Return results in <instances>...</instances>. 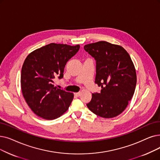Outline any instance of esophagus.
Wrapping results in <instances>:
<instances>
[{
  "label": "esophagus",
  "instance_id": "esophagus-1",
  "mask_svg": "<svg viewBox=\"0 0 160 160\" xmlns=\"http://www.w3.org/2000/svg\"><path fill=\"white\" fill-rule=\"evenodd\" d=\"M74 95H75L76 96L78 97V96H80V92H77V93H74Z\"/></svg>",
  "mask_w": 160,
  "mask_h": 160
}]
</instances>
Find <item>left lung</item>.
Masks as SVG:
<instances>
[{
	"label": "left lung",
	"instance_id": "left-lung-1",
	"mask_svg": "<svg viewBox=\"0 0 160 160\" xmlns=\"http://www.w3.org/2000/svg\"><path fill=\"white\" fill-rule=\"evenodd\" d=\"M84 49L96 61L95 83L101 93H92L87 107L104 118L120 115L133 97L137 74L130 55L124 48L106 41L84 46Z\"/></svg>",
	"mask_w": 160,
	"mask_h": 160
}]
</instances>
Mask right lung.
Instances as JSON below:
<instances>
[{"instance_id": "add662e5", "label": "right lung", "mask_w": 160, "mask_h": 160, "mask_svg": "<svg viewBox=\"0 0 160 160\" xmlns=\"http://www.w3.org/2000/svg\"><path fill=\"white\" fill-rule=\"evenodd\" d=\"M80 45L51 43L30 53L24 61L21 88L32 112L45 120H54L68 109L74 94L54 87V79L63 77L67 62Z\"/></svg>"}]
</instances>
